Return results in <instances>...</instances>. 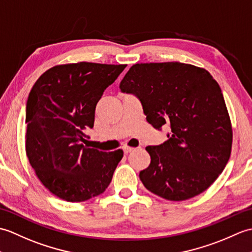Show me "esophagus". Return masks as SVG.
Wrapping results in <instances>:
<instances>
[{"label":"esophagus","instance_id":"34e87169","mask_svg":"<svg viewBox=\"0 0 252 252\" xmlns=\"http://www.w3.org/2000/svg\"><path fill=\"white\" fill-rule=\"evenodd\" d=\"M123 150H124V153H125V154H128V153H130L131 151H133L135 149L131 148V147H128V145H125V147L123 148Z\"/></svg>","mask_w":252,"mask_h":252}]
</instances>
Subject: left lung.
I'll return each instance as SVG.
<instances>
[{
	"instance_id": "left-lung-1",
	"label": "left lung",
	"mask_w": 252,
	"mask_h": 252,
	"mask_svg": "<svg viewBox=\"0 0 252 252\" xmlns=\"http://www.w3.org/2000/svg\"><path fill=\"white\" fill-rule=\"evenodd\" d=\"M120 88L137 94L154 128H171L168 140L145 148L151 163L139 173L143 186L172 202L208 189L225 168L233 143L224 98L209 72L181 63H136Z\"/></svg>"
}]
</instances>
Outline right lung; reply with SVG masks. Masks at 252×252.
<instances>
[{"instance_id": "add662e5", "label": "right lung", "mask_w": 252, "mask_h": 252, "mask_svg": "<svg viewBox=\"0 0 252 252\" xmlns=\"http://www.w3.org/2000/svg\"><path fill=\"white\" fill-rule=\"evenodd\" d=\"M126 64H58L38 77L27 101L26 154L38 180L55 196L85 202L105 191L124 152L88 148L85 130L104 89Z\"/></svg>"}]
</instances>
